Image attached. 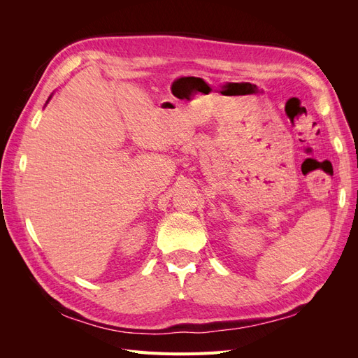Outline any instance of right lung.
<instances>
[{
  "label": "right lung",
  "mask_w": 358,
  "mask_h": 358,
  "mask_svg": "<svg viewBox=\"0 0 358 358\" xmlns=\"http://www.w3.org/2000/svg\"><path fill=\"white\" fill-rule=\"evenodd\" d=\"M48 101H49V100H48Z\"/></svg>",
  "instance_id": "obj_1"
}]
</instances>
